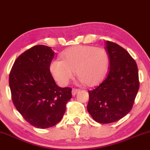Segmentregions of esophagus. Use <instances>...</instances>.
<instances>
[{"mask_svg":"<svg viewBox=\"0 0 150 150\" xmlns=\"http://www.w3.org/2000/svg\"><path fill=\"white\" fill-rule=\"evenodd\" d=\"M79 92H80V89L74 88L73 89V90H72V94H73V96H75V94H77Z\"/></svg>","mask_w":150,"mask_h":150,"instance_id":"esophagus-1","label":"esophagus"}]
</instances>
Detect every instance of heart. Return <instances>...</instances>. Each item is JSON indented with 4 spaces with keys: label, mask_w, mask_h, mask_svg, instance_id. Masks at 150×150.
I'll return each instance as SVG.
<instances>
[{
    "label": "heart",
    "mask_w": 150,
    "mask_h": 150,
    "mask_svg": "<svg viewBox=\"0 0 150 150\" xmlns=\"http://www.w3.org/2000/svg\"><path fill=\"white\" fill-rule=\"evenodd\" d=\"M62 60H53L50 70L60 85L65 86L75 71L80 82L87 86L97 85L108 70L109 58L104 49L92 46H75L61 55Z\"/></svg>",
    "instance_id": "obj_1"
}]
</instances>
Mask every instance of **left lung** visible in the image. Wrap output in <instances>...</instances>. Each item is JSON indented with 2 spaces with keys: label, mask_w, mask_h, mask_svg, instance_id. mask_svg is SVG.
<instances>
[{
  "label": "left lung",
  "mask_w": 150,
  "mask_h": 150,
  "mask_svg": "<svg viewBox=\"0 0 150 150\" xmlns=\"http://www.w3.org/2000/svg\"><path fill=\"white\" fill-rule=\"evenodd\" d=\"M109 68L105 80L88 91L87 111L99 123H111L130 112L138 92L140 82L135 60L123 47L106 41Z\"/></svg>",
  "instance_id": "8db88e82"
}]
</instances>
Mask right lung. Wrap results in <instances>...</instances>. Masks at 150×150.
<instances>
[{
	"instance_id": "right-lung-1",
	"label": "right lung",
	"mask_w": 150,
	"mask_h": 150,
	"mask_svg": "<svg viewBox=\"0 0 150 150\" xmlns=\"http://www.w3.org/2000/svg\"><path fill=\"white\" fill-rule=\"evenodd\" d=\"M51 47L34 46L15 60L9 76L12 100L30 124L48 128L61 121L72 89L58 87L50 64L54 57Z\"/></svg>"
}]
</instances>
